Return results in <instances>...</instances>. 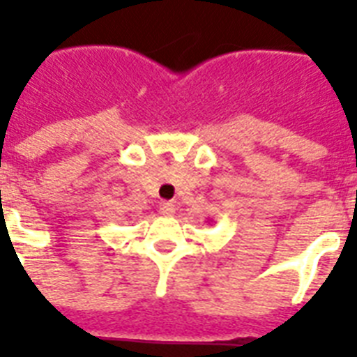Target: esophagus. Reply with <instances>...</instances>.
Masks as SVG:
<instances>
[{"label": "esophagus", "instance_id": "34e87169", "mask_svg": "<svg viewBox=\"0 0 357 357\" xmlns=\"http://www.w3.org/2000/svg\"><path fill=\"white\" fill-rule=\"evenodd\" d=\"M159 211H161L162 215H168V217H170V215L176 213V204H174V202H162L161 206H159Z\"/></svg>", "mask_w": 357, "mask_h": 357}]
</instances>
